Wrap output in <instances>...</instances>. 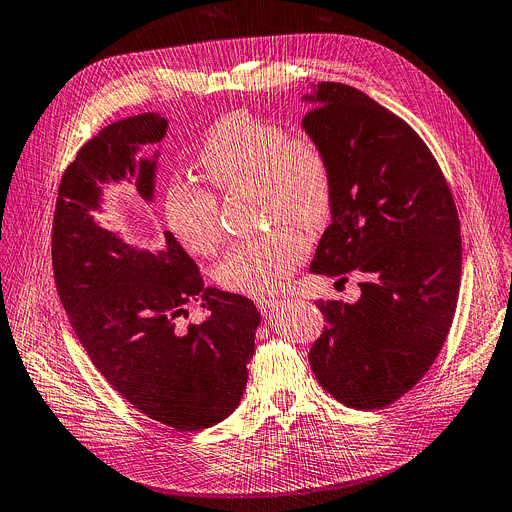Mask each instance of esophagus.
Masks as SVG:
<instances>
[{
  "label": "esophagus",
  "mask_w": 512,
  "mask_h": 512,
  "mask_svg": "<svg viewBox=\"0 0 512 512\" xmlns=\"http://www.w3.org/2000/svg\"><path fill=\"white\" fill-rule=\"evenodd\" d=\"M280 302H282V300H278V298H274V296H261V298H257L259 311H261L265 317H267V315H271L274 311H278Z\"/></svg>",
  "instance_id": "obj_1"
}]
</instances>
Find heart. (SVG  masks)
I'll return each mask as SVG.
<instances>
[{
    "label": "heart",
    "instance_id": "b5f03b06",
    "mask_svg": "<svg viewBox=\"0 0 512 512\" xmlns=\"http://www.w3.org/2000/svg\"><path fill=\"white\" fill-rule=\"evenodd\" d=\"M197 166L220 191L257 189L259 210L269 224L294 222L315 230L333 208V170L323 146L304 133L245 111L218 119L206 133ZM164 218L179 241L197 255L222 243L216 195L179 179L164 193ZM309 255V238L292 226L236 243L218 265L224 288L245 294L280 290Z\"/></svg>",
    "mask_w": 512,
    "mask_h": 512
}]
</instances>
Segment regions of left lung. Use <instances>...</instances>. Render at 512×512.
I'll return each instance as SVG.
<instances>
[{
    "mask_svg": "<svg viewBox=\"0 0 512 512\" xmlns=\"http://www.w3.org/2000/svg\"><path fill=\"white\" fill-rule=\"evenodd\" d=\"M302 129L333 170L331 224L311 271L364 276L354 304L319 300L325 331L309 362L321 387L356 410H381L436 360L453 323L461 228L451 189L420 135L368 94L337 82L302 96Z\"/></svg>",
    "mask_w": 512,
    "mask_h": 512,
    "instance_id": "1",
    "label": "left lung"
}]
</instances>
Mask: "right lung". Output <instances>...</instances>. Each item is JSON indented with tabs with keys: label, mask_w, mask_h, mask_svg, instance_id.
<instances>
[{
	"label": "right lung",
	"mask_w": 512,
	"mask_h": 512,
	"mask_svg": "<svg viewBox=\"0 0 512 512\" xmlns=\"http://www.w3.org/2000/svg\"><path fill=\"white\" fill-rule=\"evenodd\" d=\"M168 121L142 113L107 125L61 177L51 255L55 286L70 323L111 387L148 418L195 432L228 418L241 403L261 315L253 300L206 288L193 259L164 230L158 251L102 228V189L127 181L152 203L156 160ZM209 315L187 324L188 304Z\"/></svg>",
	"instance_id": "obj_1"
}]
</instances>
